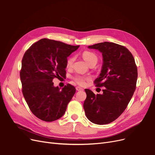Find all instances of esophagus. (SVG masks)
Segmentation results:
<instances>
[{
	"label": "esophagus",
	"mask_w": 155,
	"mask_h": 155,
	"mask_svg": "<svg viewBox=\"0 0 155 155\" xmlns=\"http://www.w3.org/2000/svg\"><path fill=\"white\" fill-rule=\"evenodd\" d=\"M76 90H78V91H80V90H83V89L80 87H76Z\"/></svg>",
	"instance_id": "1"
}]
</instances>
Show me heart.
<instances>
[{"label": "heart", "mask_w": 155, "mask_h": 155, "mask_svg": "<svg viewBox=\"0 0 155 155\" xmlns=\"http://www.w3.org/2000/svg\"><path fill=\"white\" fill-rule=\"evenodd\" d=\"M82 56L83 59L85 60L88 65L91 63L93 61H97V58L96 55L94 54V52H90V51H84L83 52ZM74 61V57L71 56L68 58L67 61V68H71L72 67L73 63ZM74 80L79 84H84L85 83V81L90 79L89 77H85L82 76H76L75 78H74Z\"/></svg>", "instance_id": "obj_1"}]
</instances>
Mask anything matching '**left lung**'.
Returning <instances> with one entry per match:
<instances>
[{"label":"left lung","instance_id":"1","mask_svg":"<svg viewBox=\"0 0 155 155\" xmlns=\"http://www.w3.org/2000/svg\"><path fill=\"white\" fill-rule=\"evenodd\" d=\"M102 53L103 63L96 87H104L103 94L95 95L85 89L83 108L87 119L103 125L114 121L123 113L134 94L138 77L135 59L125 47L104 41L88 47Z\"/></svg>","mask_w":155,"mask_h":155}]
</instances>
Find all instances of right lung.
<instances>
[{
    "label": "right lung",
    "instance_id": "obj_1",
    "mask_svg": "<svg viewBox=\"0 0 155 155\" xmlns=\"http://www.w3.org/2000/svg\"><path fill=\"white\" fill-rule=\"evenodd\" d=\"M79 47L43 38L25 52L20 72L22 93L32 113L38 119L52 122L65 114L76 88L68 83L60 90L54 87L52 79L65 77L67 57Z\"/></svg>",
    "mask_w": 155,
    "mask_h": 155
}]
</instances>
